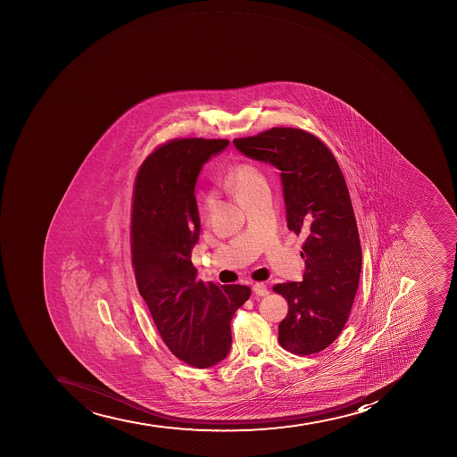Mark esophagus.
<instances>
[{
  "label": "esophagus",
  "instance_id": "esophagus-1",
  "mask_svg": "<svg viewBox=\"0 0 457 457\" xmlns=\"http://www.w3.org/2000/svg\"><path fill=\"white\" fill-rule=\"evenodd\" d=\"M253 291H254L255 295L259 296H267L269 295V289H267L266 285L262 282H257L253 285Z\"/></svg>",
  "mask_w": 457,
  "mask_h": 457
}]
</instances>
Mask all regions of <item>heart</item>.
Returning a JSON list of instances; mask_svg holds the SVG:
<instances>
[{"label":"heart","instance_id":"heart-1","mask_svg":"<svg viewBox=\"0 0 457 457\" xmlns=\"http://www.w3.org/2000/svg\"><path fill=\"white\" fill-rule=\"evenodd\" d=\"M227 184L230 190L234 191L235 195L239 198L248 195L251 191H254L257 187L267 184L266 177L262 174V170L253 163L243 162L235 165L232 170L228 172ZM212 204H213V198L211 195H202L200 198V211L203 216H207L211 213Z\"/></svg>","mask_w":457,"mask_h":457}]
</instances>
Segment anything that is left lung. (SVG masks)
Returning a JSON list of instances; mask_svg holds the SVG:
<instances>
[{
    "label": "left lung",
    "instance_id": "1",
    "mask_svg": "<svg viewBox=\"0 0 457 457\" xmlns=\"http://www.w3.org/2000/svg\"><path fill=\"white\" fill-rule=\"evenodd\" d=\"M239 152L280 170L287 228L303 235L301 283H278L287 301L279 344L295 355L330 346L344 330L360 285L362 251L351 195L339 163L314 134L273 127L235 138Z\"/></svg>",
    "mask_w": 457,
    "mask_h": 457
}]
</instances>
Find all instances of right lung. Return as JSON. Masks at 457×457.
<instances>
[{"instance_id":"add662e5","label":"right lung","mask_w":457,"mask_h":457,"mask_svg":"<svg viewBox=\"0 0 457 457\" xmlns=\"http://www.w3.org/2000/svg\"><path fill=\"white\" fill-rule=\"evenodd\" d=\"M225 138H172L138 168L131 200V262L138 292L178 360L209 368L228 355L230 320L251 289L195 279L191 251L200 234L195 186Z\"/></svg>"}]
</instances>
